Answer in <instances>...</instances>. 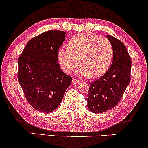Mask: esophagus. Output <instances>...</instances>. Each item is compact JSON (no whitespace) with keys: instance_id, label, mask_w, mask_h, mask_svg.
<instances>
[{"instance_id":"esophagus-1","label":"esophagus","mask_w":148,"mask_h":148,"mask_svg":"<svg viewBox=\"0 0 148 148\" xmlns=\"http://www.w3.org/2000/svg\"><path fill=\"white\" fill-rule=\"evenodd\" d=\"M80 82V80H77L76 78H73L72 80V84L73 85H76V84H78Z\"/></svg>"}]
</instances>
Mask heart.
I'll return each instance as SVG.
<instances>
[{
    "instance_id": "heart-1",
    "label": "heart",
    "mask_w": 148,
    "mask_h": 148,
    "mask_svg": "<svg viewBox=\"0 0 148 148\" xmlns=\"http://www.w3.org/2000/svg\"><path fill=\"white\" fill-rule=\"evenodd\" d=\"M113 53L112 42L105 36L80 33L70 39L68 48L60 49L58 61L67 73H71L80 62L78 73L96 78L107 71Z\"/></svg>"
}]
</instances>
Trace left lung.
<instances>
[{
    "instance_id": "left-lung-1",
    "label": "left lung",
    "mask_w": 148,
    "mask_h": 148,
    "mask_svg": "<svg viewBox=\"0 0 148 148\" xmlns=\"http://www.w3.org/2000/svg\"><path fill=\"white\" fill-rule=\"evenodd\" d=\"M107 38L114 49L112 64L102 76L92 81L89 87L87 106L95 114L115 107L131 81V59L125 45L113 36L108 35Z\"/></svg>"
}]
</instances>
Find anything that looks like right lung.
Masks as SVG:
<instances>
[{
	"label": "right lung",
	"instance_id": "1",
	"mask_svg": "<svg viewBox=\"0 0 148 148\" xmlns=\"http://www.w3.org/2000/svg\"><path fill=\"white\" fill-rule=\"evenodd\" d=\"M65 35L59 30L44 32L30 39L19 57L18 81L29 104L39 112H53L72 82L58 63Z\"/></svg>",
	"mask_w": 148,
	"mask_h": 148
}]
</instances>
